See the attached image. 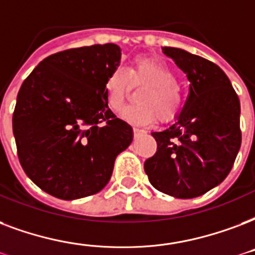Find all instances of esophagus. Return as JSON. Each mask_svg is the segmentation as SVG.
<instances>
[{
    "label": "esophagus",
    "mask_w": 255,
    "mask_h": 255,
    "mask_svg": "<svg viewBox=\"0 0 255 255\" xmlns=\"http://www.w3.org/2000/svg\"><path fill=\"white\" fill-rule=\"evenodd\" d=\"M144 129H141V128H137V127H133V133L136 135H140V133H144Z\"/></svg>",
    "instance_id": "34e87169"
}]
</instances>
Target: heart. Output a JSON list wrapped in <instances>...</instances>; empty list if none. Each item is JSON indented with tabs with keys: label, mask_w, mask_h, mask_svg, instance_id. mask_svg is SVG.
I'll list each match as a JSON object with an SVG mask.
<instances>
[{
	"label": "heart",
	"mask_w": 255,
	"mask_h": 255,
	"mask_svg": "<svg viewBox=\"0 0 255 255\" xmlns=\"http://www.w3.org/2000/svg\"><path fill=\"white\" fill-rule=\"evenodd\" d=\"M129 81L135 87H145L137 93L139 103L123 110L122 116L128 122L148 124L156 115L159 119L167 122L182 110L183 96L172 69L155 58L139 57L132 63L128 73L124 68L118 67L107 76L104 93L111 111L118 112L122 110L129 89Z\"/></svg>",
	"instance_id": "b5f03b06"
}]
</instances>
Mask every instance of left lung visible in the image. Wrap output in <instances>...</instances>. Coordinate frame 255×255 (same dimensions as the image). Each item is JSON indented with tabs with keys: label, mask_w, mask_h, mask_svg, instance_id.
Instances as JSON below:
<instances>
[{
	"label": "left lung",
	"mask_w": 255,
	"mask_h": 255,
	"mask_svg": "<svg viewBox=\"0 0 255 255\" xmlns=\"http://www.w3.org/2000/svg\"><path fill=\"white\" fill-rule=\"evenodd\" d=\"M163 53L191 84L176 122L152 132L158 148L144 171L156 190L190 199L222 183L233 168L242 140L240 99L217 64L179 48L164 46Z\"/></svg>",
	"instance_id": "left-lung-1"
}]
</instances>
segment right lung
Wrapping results in <instances>:
<instances>
[{"instance_id": "obj_1", "label": "right lung", "mask_w": 255, "mask_h": 255, "mask_svg": "<svg viewBox=\"0 0 255 255\" xmlns=\"http://www.w3.org/2000/svg\"><path fill=\"white\" fill-rule=\"evenodd\" d=\"M115 44L50 54L26 77L13 114L25 174L58 199H79L106 187L115 159L131 144V126L108 108L107 76L119 67Z\"/></svg>"}]
</instances>
